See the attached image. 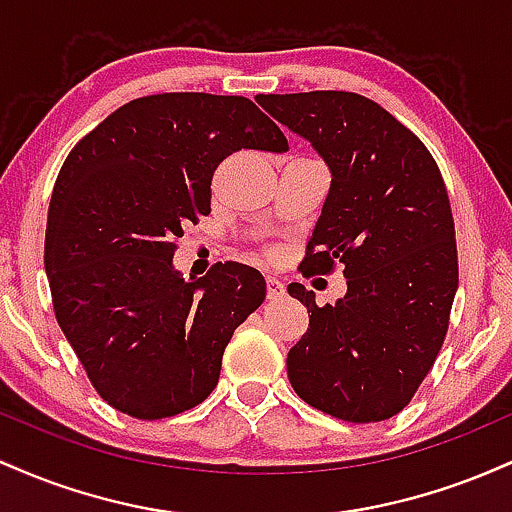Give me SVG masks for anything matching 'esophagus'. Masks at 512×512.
<instances>
[{
  "label": "esophagus",
  "mask_w": 512,
  "mask_h": 512,
  "mask_svg": "<svg viewBox=\"0 0 512 512\" xmlns=\"http://www.w3.org/2000/svg\"><path fill=\"white\" fill-rule=\"evenodd\" d=\"M286 293V286L281 284L279 279H274V276H269L267 279V298L269 301H279V298H284Z\"/></svg>",
  "instance_id": "1"
}]
</instances>
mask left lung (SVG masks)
I'll use <instances>...</instances> for the list:
<instances>
[{"mask_svg": "<svg viewBox=\"0 0 512 512\" xmlns=\"http://www.w3.org/2000/svg\"><path fill=\"white\" fill-rule=\"evenodd\" d=\"M330 168L303 274L344 264L346 293L317 305L291 284L310 327L289 351L291 387L310 407L370 424L395 416L436 361L457 291L448 192L426 146L366 96H255Z\"/></svg>", "mask_w": 512, "mask_h": 512, "instance_id": "8db88e82", "label": "left lung"}]
</instances>
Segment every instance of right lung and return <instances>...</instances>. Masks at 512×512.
<instances>
[{"mask_svg":"<svg viewBox=\"0 0 512 512\" xmlns=\"http://www.w3.org/2000/svg\"><path fill=\"white\" fill-rule=\"evenodd\" d=\"M240 149L284 154V132L243 96L158 93L122 105L74 146L55 182L45 272L64 337L110 407L166 419L211 395L223 349L267 296L219 262L185 281L182 226L211 211V178Z\"/></svg>","mask_w":512,"mask_h":512,"instance_id":"1","label":"right lung"}]
</instances>
